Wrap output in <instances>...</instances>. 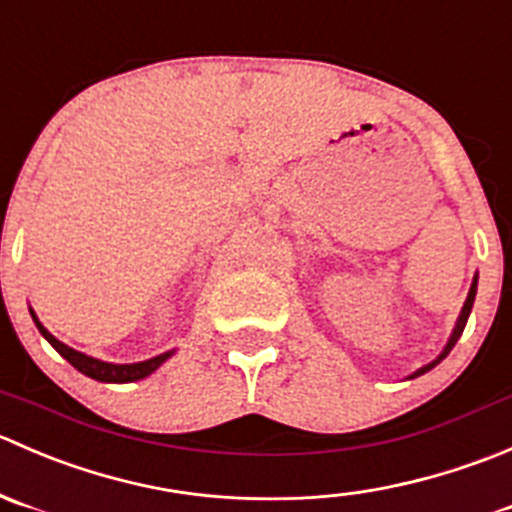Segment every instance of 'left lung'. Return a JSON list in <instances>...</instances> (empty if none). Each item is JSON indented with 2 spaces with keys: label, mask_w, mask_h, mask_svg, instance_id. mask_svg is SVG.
<instances>
[{
  "label": "left lung",
  "mask_w": 512,
  "mask_h": 512,
  "mask_svg": "<svg viewBox=\"0 0 512 512\" xmlns=\"http://www.w3.org/2000/svg\"><path fill=\"white\" fill-rule=\"evenodd\" d=\"M475 286H478V278H475V281H473V286H470V293H468V298H465V306H463V311H460V318H458V323H455V331H453V336H450V341H448V346H445V351L440 353V358H438V361H433V363H430V366L421 368V371H418V373H413V376H421V373L430 371V368H433L435 363H440V361H443V358L448 356V353H450V348L455 346V341H458V338H460V333H463L465 323H468L470 308H473V301H475Z\"/></svg>",
  "instance_id": "8db88e82"
}]
</instances>
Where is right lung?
I'll list each match as a JSON object with an SVG mask.
<instances>
[{
    "label": "right lung",
    "instance_id": "obj_1",
    "mask_svg": "<svg viewBox=\"0 0 512 512\" xmlns=\"http://www.w3.org/2000/svg\"><path fill=\"white\" fill-rule=\"evenodd\" d=\"M34 316V311H32ZM34 323H37L39 333H42L44 338H47L49 343H52L54 348H57L59 353H62L64 358H67L69 363H72L77 371H82L84 376L94 378V381H104V383H131V381H139V378H146L149 373H154L156 368L161 366V363L166 361V358L171 356L169 353H161V356L156 358H149V361H141V363H124V366H116V363H104V361H96V358L91 356H84V353L74 351V348L64 346L62 341H57V338L52 336V333L47 331V328L42 326V323L37 321V316H34Z\"/></svg>",
    "mask_w": 512,
    "mask_h": 512
}]
</instances>
